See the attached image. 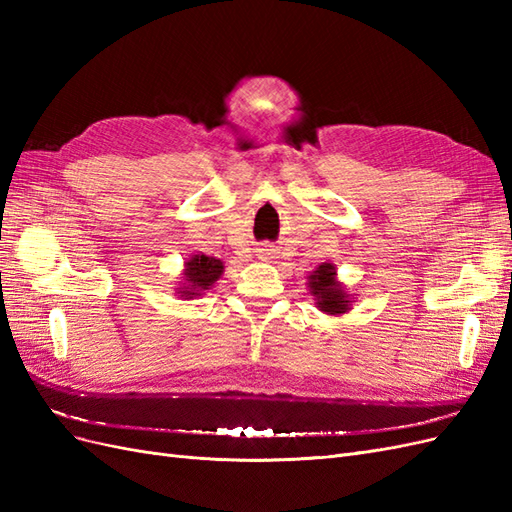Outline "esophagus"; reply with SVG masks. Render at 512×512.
Returning a JSON list of instances; mask_svg holds the SVG:
<instances>
[{
  "label": "esophagus",
  "instance_id": "obj_1",
  "mask_svg": "<svg viewBox=\"0 0 512 512\" xmlns=\"http://www.w3.org/2000/svg\"><path fill=\"white\" fill-rule=\"evenodd\" d=\"M277 254H280V252H277L273 245H262L258 250V258H262V260H273Z\"/></svg>",
  "mask_w": 512,
  "mask_h": 512
}]
</instances>
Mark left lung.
Listing matches in <instances>:
<instances>
[{"label":"left lung","instance_id":"obj_1","mask_svg":"<svg viewBox=\"0 0 512 512\" xmlns=\"http://www.w3.org/2000/svg\"><path fill=\"white\" fill-rule=\"evenodd\" d=\"M307 288L316 307L327 316H344L354 305V294H350L344 282H339L337 267L331 262H322L307 275Z\"/></svg>","mask_w":512,"mask_h":512}]
</instances>
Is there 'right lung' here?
Segmentation results:
<instances>
[{
    "instance_id": "1",
    "label": "right lung",
    "mask_w": 512,
    "mask_h": 512,
    "mask_svg": "<svg viewBox=\"0 0 512 512\" xmlns=\"http://www.w3.org/2000/svg\"><path fill=\"white\" fill-rule=\"evenodd\" d=\"M224 273V262L215 256H205L198 252L183 262L181 282L175 288L179 299H198L205 294Z\"/></svg>"
}]
</instances>
